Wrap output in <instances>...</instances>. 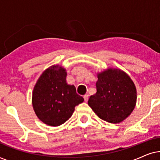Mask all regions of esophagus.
<instances>
[{
	"mask_svg": "<svg viewBox=\"0 0 160 160\" xmlns=\"http://www.w3.org/2000/svg\"><path fill=\"white\" fill-rule=\"evenodd\" d=\"M84 101L85 102H87L88 101V99H89V95H84Z\"/></svg>",
	"mask_w": 160,
	"mask_h": 160,
	"instance_id": "1",
	"label": "esophagus"
}]
</instances>
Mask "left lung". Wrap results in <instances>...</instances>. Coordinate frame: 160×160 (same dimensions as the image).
I'll return each instance as SVG.
<instances>
[{
  "instance_id": "8db88e82",
  "label": "left lung",
  "mask_w": 160,
  "mask_h": 160,
  "mask_svg": "<svg viewBox=\"0 0 160 160\" xmlns=\"http://www.w3.org/2000/svg\"><path fill=\"white\" fill-rule=\"evenodd\" d=\"M97 92L90 96L89 106L100 119L119 123L129 117L136 103L134 83L128 74L109 68L98 75Z\"/></svg>"
}]
</instances>
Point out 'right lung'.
Here are the masks:
<instances>
[{
  "label": "right lung",
  "mask_w": 160,
  "mask_h": 160,
  "mask_svg": "<svg viewBox=\"0 0 160 160\" xmlns=\"http://www.w3.org/2000/svg\"><path fill=\"white\" fill-rule=\"evenodd\" d=\"M65 70L58 65L49 68L41 74L32 92V106L38 119L50 126L65 123L73 114L75 106L84 98L76 87L66 83Z\"/></svg>",
  "instance_id": "right-lung-1"
}]
</instances>
